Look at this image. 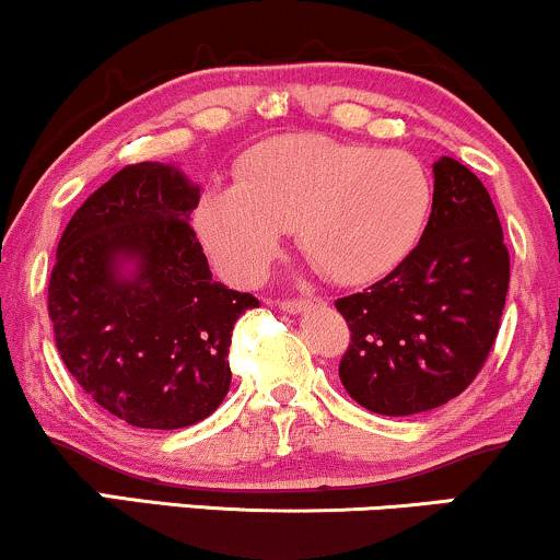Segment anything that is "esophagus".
Listing matches in <instances>:
<instances>
[{"label": "esophagus", "mask_w": 560, "mask_h": 560, "mask_svg": "<svg viewBox=\"0 0 560 560\" xmlns=\"http://www.w3.org/2000/svg\"><path fill=\"white\" fill-rule=\"evenodd\" d=\"M310 305H313V302H310V300H284L279 307L284 310V313H289V315H300V313H305Z\"/></svg>", "instance_id": "obj_1"}]
</instances>
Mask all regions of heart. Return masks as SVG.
Wrapping results in <instances>:
<instances>
[{
  "instance_id": "b5f03b06",
  "label": "heart",
  "mask_w": 560,
  "mask_h": 560,
  "mask_svg": "<svg viewBox=\"0 0 560 560\" xmlns=\"http://www.w3.org/2000/svg\"><path fill=\"white\" fill-rule=\"evenodd\" d=\"M433 211V182L407 151L326 135H289L253 148L234 187H208L195 206L200 245L232 284H255L298 226L302 253L336 284H368L415 250Z\"/></svg>"
}]
</instances>
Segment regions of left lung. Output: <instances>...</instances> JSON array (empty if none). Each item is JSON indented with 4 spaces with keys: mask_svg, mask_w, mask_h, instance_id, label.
<instances>
[{
    "mask_svg": "<svg viewBox=\"0 0 560 560\" xmlns=\"http://www.w3.org/2000/svg\"><path fill=\"white\" fill-rule=\"evenodd\" d=\"M433 211L412 253L373 287L336 300L352 331L339 365L347 394L407 417L459 396L488 360L509 292V250L480 179L433 164Z\"/></svg>",
    "mask_w": 560,
    "mask_h": 560,
    "instance_id": "1",
    "label": "left lung"
}]
</instances>
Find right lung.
I'll return each mask as SVG.
<instances>
[{"label":"right lung","instance_id":"obj_1","mask_svg":"<svg viewBox=\"0 0 560 560\" xmlns=\"http://www.w3.org/2000/svg\"><path fill=\"white\" fill-rule=\"evenodd\" d=\"M200 185L125 166L67 224L49 279L57 349L80 388L135 428L177 430L224 401L232 328L258 300L213 281L190 229Z\"/></svg>","mask_w":560,"mask_h":560}]
</instances>
